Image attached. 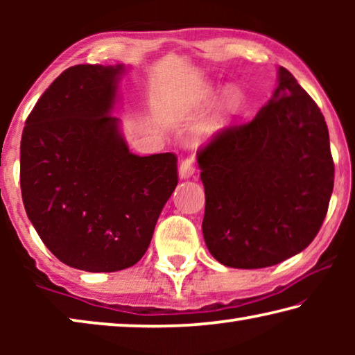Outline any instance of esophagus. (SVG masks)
I'll return each mask as SVG.
<instances>
[{
    "mask_svg": "<svg viewBox=\"0 0 355 355\" xmlns=\"http://www.w3.org/2000/svg\"><path fill=\"white\" fill-rule=\"evenodd\" d=\"M180 177L182 178H189L191 175H194L196 172V159L192 158V156H188V158H184L182 161V164H180Z\"/></svg>",
    "mask_w": 355,
    "mask_h": 355,
    "instance_id": "obj_1",
    "label": "esophagus"
}]
</instances>
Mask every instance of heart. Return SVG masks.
<instances>
[{"label":"heart","instance_id":"1","mask_svg":"<svg viewBox=\"0 0 355 355\" xmlns=\"http://www.w3.org/2000/svg\"><path fill=\"white\" fill-rule=\"evenodd\" d=\"M209 95H211L209 92L200 94L199 98L196 100V106L202 107L209 100ZM239 106H241V95H239V92H236V91H230L225 95L224 103H222V111H224L225 114H233L239 110Z\"/></svg>","mask_w":355,"mask_h":355}]
</instances>
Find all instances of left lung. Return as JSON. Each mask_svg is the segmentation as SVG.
Returning <instances> with one entry per match:
<instances>
[{
    "label": "left lung",
    "instance_id": "obj_1",
    "mask_svg": "<svg viewBox=\"0 0 355 355\" xmlns=\"http://www.w3.org/2000/svg\"><path fill=\"white\" fill-rule=\"evenodd\" d=\"M205 188L207 248L228 268L279 264L313 241L335 166L326 120L285 67L272 100L197 150Z\"/></svg>",
    "mask_w": 355,
    "mask_h": 355
}]
</instances>
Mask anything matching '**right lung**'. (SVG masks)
<instances>
[{"mask_svg":"<svg viewBox=\"0 0 355 355\" xmlns=\"http://www.w3.org/2000/svg\"><path fill=\"white\" fill-rule=\"evenodd\" d=\"M117 67L80 64L42 94L23 128V205L67 266L114 272L141 260L178 183L177 155L130 153L111 116Z\"/></svg>","mask_w":355,"mask_h":355,"instance_id":"1","label":"right lung"}]
</instances>
